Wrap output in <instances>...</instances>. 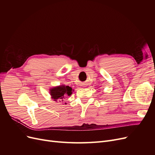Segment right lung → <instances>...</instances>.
<instances>
[{
    "mask_svg": "<svg viewBox=\"0 0 155 155\" xmlns=\"http://www.w3.org/2000/svg\"><path fill=\"white\" fill-rule=\"evenodd\" d=\"M72 92H74V90H72V87L65 85H61L50 88L51 98L56 102L58 100H59V101L61 100L63 101L67 97L71 96Z\"/></svg>",
    "mask_w": 155,
    "mask_h": 155,
    "instance_id": "1",
    "label": "right lung"
}]
</instances>
